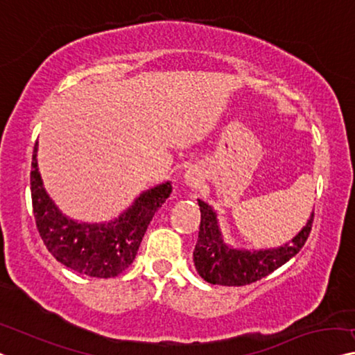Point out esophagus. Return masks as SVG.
I'll return each instance as SVG.
<instances>
[{"label": "esophagus", "mask_w": 355, "mask_h": 355, "mask_svg": "<svg viewBox=\"0 0 355 355\" xmlns=\"http://www.w3.org/2000/svg\"><path fill=\"white\" fill-rule=\"evenodd\" d=\"M183 182H184V184H187V187H189L191 189L198 188L200 182H202V172H200L198 167H189L188 171L184 172Z\"/></svg>", "instance_id": "1"}]
</instances>
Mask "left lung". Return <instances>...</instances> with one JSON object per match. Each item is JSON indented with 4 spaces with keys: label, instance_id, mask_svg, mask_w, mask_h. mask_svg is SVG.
<instances>
[{
    "label": "left lung",
    "instance_id": "1",
    "mask_svg": "<svg viewBox=\"0 0 355 355\" xmlns=\"http://www.w3.org/2000/svg\"><path fill=\"white\" fill-rule=\"evenodd\" d=\"M200 226L198 244L193 252L196 271L205 282L226 287H242L257 282L293 258L308 239L313 228L314 211L292 241L274 248L248 250L228 245L220 228L218 214L204 200L198 199Z\"/></svg>",
    "mask_w": 355,
    "mask_h": 355
}]
</instances>
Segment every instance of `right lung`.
Masks as SVG:
<instances>
[{
    "label": "right lung",
    "mask_w": 355,
    "mask_h": 355,
    "mask_svg": "<svg viewBox=\"0 0 355 355\" xmlns=\"http://www.w3.org/2000/svg\"><path fill=\"white\" fill-rule=\"evenodd\" d=\"M30 184L36 228L47 250L73 271L98 279L114 277L129 268L148 225L172 193L171 182H164L141 193L118 218L105 223L71 220L44 189L38 168V144L33 150Z\"/></svg>",
    "instance_id": "right-lung-1"
}]
</instances>
